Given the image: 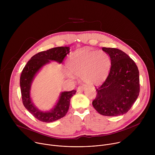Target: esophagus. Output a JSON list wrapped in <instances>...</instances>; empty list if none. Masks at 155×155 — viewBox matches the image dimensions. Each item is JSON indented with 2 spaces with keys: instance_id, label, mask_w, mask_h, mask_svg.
Masks as SVG:
<instances>
[{
  "instance_id": "1",
  "label": "esophagus",
  "mask_w": 155,
  "mask_h": 155,
  "mask_svg": "<svg viewBox=\"0 0 155 155\" xmlns=\"http://www.w3.org/2000/svg\"><path fill=\"white\" fill-rule=\"evenodd\" d=\"M84 90H85V86H84V85L79 86L78 87V88H77V91H78V92H80V91H84Z\"/></svg>"
}]
</instances>
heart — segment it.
Returning a JSON list of instances; mask_svg holds the SVG:
<instances>
[{
	"mask_svg": "<svg viewBox=\"0 0 155 155\" xmlns=\"http://www.w3.org/2000/svg\"><path fill=\"white\" fill-rule=\"evenodd\" d=\"M110 65V57L105 51L82 48L72 53L68 58L67 75L79 76L87 84H97L107 78Z\"/></svg>",
	"mask_w": 155,
	"mask_h": 155,
	"instance_id": "obj_1",
	"label": "heart"
}]
</instances>
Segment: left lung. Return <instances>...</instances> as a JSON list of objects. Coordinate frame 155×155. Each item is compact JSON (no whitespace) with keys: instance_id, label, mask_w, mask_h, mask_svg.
Here are the masks:
<instances>
[{"instance_id":"1","label":"left lung","mask_w":155,"mask_h":155,"mask_svg":"<svg viewBox=\"0 0 155 155\" xmlns=\"http://www.w3.org/2000/svg\"><path fill=\"white\" fill-rule=\"evenodd\" d=\"M111 60V68L104 83L96 88L93 105L102 115L115 117L126 114L140 92L139 72L134 61L123 51L103 47Z\"/></svg>"}]
</instances>
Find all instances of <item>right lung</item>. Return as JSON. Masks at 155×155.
I'll return each instance as SVG.
<instances>
[{"label":"right lung","instance_id":"1","mask_svg":"<svg viewBox=\"0 0 155 155\" xmlns=\"http://www.w3.org/2000/svg\"><path fill=\"white\" fill-rule=\"evenodd\" d=\"M70 53L69 47L53 48L41 51L33 56L27 62L20 77V87L22 100L25 108L37 120L40 121L50 123L64 117L67 114L71 97L77 91L61 92L58 102L49 111H41L34 104L31 97V86L37 74L45 65L55 61L62 63L64 58Z\"/></svg>","mask_w":155,"mask_h":155}]
</instances>
